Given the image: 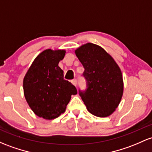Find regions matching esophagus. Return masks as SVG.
Returning <instances> with one entry per match:
<instances>
[{"mask_svg":"<svg viewBox=\"0 0 152 152\" xmlns=\"http://www.w3.org/2000/svg\"><path fill=\"white\" fill-rule=\"evenodd\" d=\"M71 83L74 85L75 86H76V84H77V80L76 79H73L72 81H71Z\"/></svg>","mask_w":152,"mask_h":152,"instance_id":"34e87169","label":"esophagus"}]
</instances>
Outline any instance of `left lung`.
I'll list each match as a JSON object with an SVG mask.
<instances>
[{"label": "left lung", "instance_id": "8db88e82", "mask_svg": "<svg viewBox=\"0 0 152 152\" xmlns=\"http://www.w3.org/2000/svg\"><path fill=\"white\" fill-rule=\"evenodd\" d=\"M84 68L86 89L79 95L88 111L95 116L110 115L120 104L123 93V76L119 66L102 48L92 43L75 51Z\"/></svg>", "mask_w": 152, "mask_h": 152}]
</instances>
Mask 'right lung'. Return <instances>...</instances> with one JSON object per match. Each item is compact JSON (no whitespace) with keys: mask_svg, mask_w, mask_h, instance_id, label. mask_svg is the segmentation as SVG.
I'll return each mask as SVG.
<instances>
[{"mask_svg":"<svg viewBox=\"0 0 152 152\" xmlns=\"http://www.w3.org/2000/svg\"><path fill=\"white\" fill-rule=\"evenodd\" d=\"M66 51L48 49L33 61L23 81L24 96L37 116L53 120L66 110L71 95L77 94L73 85L63 79L58 63Z\"/></svg>","mask_w":152,"mask_h":152,"instance_id":"obj_1","label":"right lung"}]
</instances>
